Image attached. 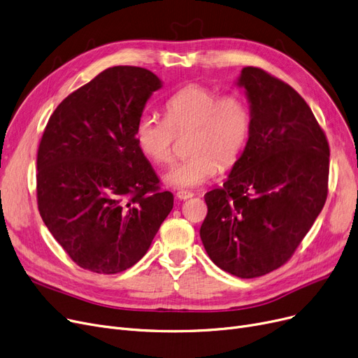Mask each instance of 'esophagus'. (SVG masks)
I'll use <instances>...</instances> for the list:
<instances>
[{"mask_svg":"<svg viewBox=\"0 0 358 358\" xmlns=\"http://www.w3.org/2000/svg\"><path fill=\"white\" fill-rule=\"evenodd\" d=\"M176 196H177V199H180V200H187V199L193 197L194 194H193L192 192H187V190H178Z\"/></svg>","mask_w":358,"mask_h":358,"instance_id":"34e87169","label":"esophagus"}]
</instances>
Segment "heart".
<instances>
[{
	"mask_svg": "<svg viewBox=\"0 0 358 358\" xmlns=\"http://www.w3.org/2000/svg\"><path fill=\"white\" fill-rule=\"evenodd\" d=\"M252 114L237 93L189 85L165 102V118L145 113L136 122L134 141L145 157L158 165L173 159L176 133L193 130L192 157L171 166L164 181L174 189H193L213 178L222 166L234 164L247 145Z\"/></svg>",
	"mask_w": 358,
	"mask_h": 358,
	"instance_id": "1",
	"label": "heart"
}]
</instances>
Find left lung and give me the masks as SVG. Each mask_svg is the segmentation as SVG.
I'll return each instance as SVG.
<instances>
[{
  "instance_id": "obj_1",
  "label": "left lung",
  "mask_w": 358,
  "mask_h": 358,
  "mask_svg": "<svg viewBox=\"0 0 358 358\" xmlns=\"http://www.w3.org/2000/svg\"><path fill=\"white\" fill-rule=\"evenodd\" d=\"M252 129L224 187L205 194L200 238L217 268L266 275L292 256L328 196L329 145L306 101L256 67L237 79Z\"/></svg>"
}]
</instances>
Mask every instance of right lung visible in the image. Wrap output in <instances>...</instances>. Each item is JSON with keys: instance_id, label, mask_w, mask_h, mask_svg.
I'll return each mask as SVG.
<instances>
[{"instance_id": "add662e5", "label": "right lung", "mask_w": 358, "mask_h": 358, "mask_svg": "<svg viewBox=\"0 0 358 358\" xmlns=\"http://www.w3.org/2000/svg\"><path fill=\"white\" fill-rule=\"evenodd\" d=\"M157 74L117 66L61 102L38 150V208L83 269L118 273L141 260L174 206L134 141Z\"/></svg>"}]
</instances>
